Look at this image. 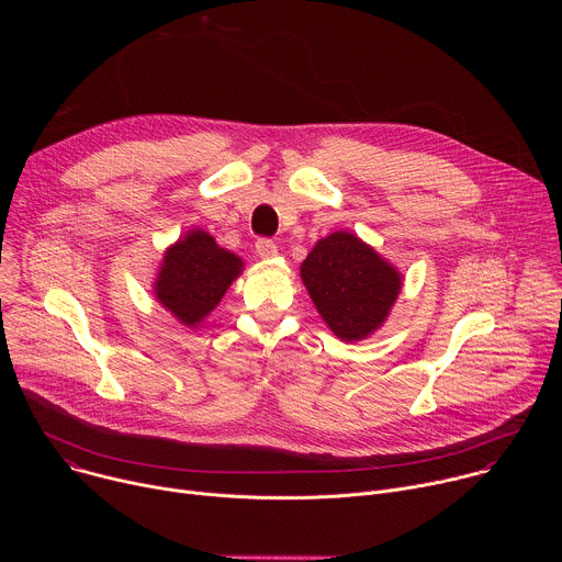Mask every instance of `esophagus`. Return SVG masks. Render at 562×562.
Listing matches in <instances>:
<instances>
[{"label": "esophagus", "instance_id": "obj_1", "mask_svg": "<svg viewBox=\"0 0 562 562\" xmlns=\"http://www.w3.org/2000/svg\"><path fill=\"white\" fill-rule=\"evenodd\" d=\"M256 251H258V256H260L262 260H269V258H276V256H278V245L273 243V239L262 237V239H258Z\"/></svg>", "mask_w": 562, "mask_h": 562}]
</instances>
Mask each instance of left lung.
Wrapping results in <instances>:
<instances>
[{
    "label": "left lung",
    "instance_id": "obj_1",
    "mask_svg": "<svg viewBox=\"0 0 562 562\" xmlns=\"http://www.w3.org/2000/svg\"><path fill=\"white\" fill-rule=\"evenodd\" d=\"M319 317L345 342L375 334L403 289V273L349 231L317 239L300 265Z\"/></svg>",
    "mask_w": 562,
    "mask_h": 562
}]
</instances>
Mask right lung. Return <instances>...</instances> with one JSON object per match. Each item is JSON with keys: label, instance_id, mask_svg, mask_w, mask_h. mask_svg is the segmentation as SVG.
<instances>
[{"label": "right lung", "instance_id": "add662e5", "mask_svg": "<svg viewBox=\"0 0 562 562\" xmlns=\"http://www.w3.org/2000/svg\"><path fill=\"white\" fill-rule=\"evenodd\" d=\"M243 269V258L222 249L211 233L191 228L167 247L153 282V295L180 325L195 329Z\"/></svg>", "mask_w": 562, "mask_h": 562}]
</instances>
